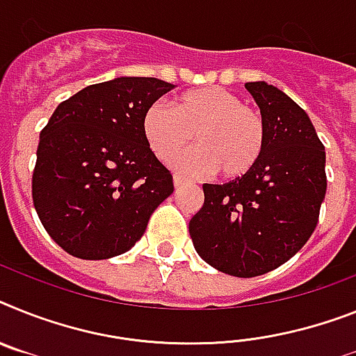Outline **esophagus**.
Wrapping results in <instances>:
<instances>
[{
	"instance_id": "1",
	"label": "esophagus",
	"mask_w": 356,
	"mask_h": 356,
	"mask_svg": "<svg viewBox=\"0 0 356 356\" xmlns=\"http://www.w3.org/2000/svg\"><path fill=\"white\" fill-rule=\"evenodd\" d=\"M188 179L184 177V175H181V173H173V184L175 186H181V184H186Z\"/></svg>"
}]
</instances>
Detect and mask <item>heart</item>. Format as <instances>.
<instances>
[{
	"label": "heart",
	"instance_id": "b5f03b06",
	"mask_svg": "<svg viewBox=\"0 0 356 356\" xmlns=\"http://www.w3.org/2000/svg\"><path fill=\"white\" fill-rule=\"evenodd\" d=\"M143 130L163 161L184 150L195 136L199 148L179 155L177 166L192 173L215 170V175L222 179L248 175L266 148L264 115L219 86L179 95L173 110L152 104L143 118Z\"/></svg>",
	"mask_w": 356,
	"mask_h": 356
}]
</instances>
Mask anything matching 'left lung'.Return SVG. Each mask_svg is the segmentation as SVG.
Listing matches in <instances>:
<instances>
[{
  "instance_id": "obj_1",
  "label": "left lung",
  "mask_w": 356,
  "mask_h": 356,
  "mask_svg": "<svg viewBox=\"0 0 356 356\" xmlns=\"http://www.w3.org/2000/svg\"><path fill=\"white\" fill-rule=\"evenodd\" d=\"M246 88L264 115V154L244 177L202 184L204 204L190 220L202 261L244 279L279 268L307 243L327 188L324 145L307 113L273 85Z\"/></svg>"
}]
</instances>
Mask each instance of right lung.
<instances>
[{"label":"right lung","mask_w":356,"mask_h":356,"mask_svg":"<svg viewBox=\"0 0 356 356\" xmlns=\"http://www.w3.org/2000/svg\"><path fill=\"white\" fill-rule=\"evenodd\" d=\"M172 83L118 77L59 104L41 130L32 201L47 234L70 255L101 261L128 252L173 192L143 118Z\"/></svg>","instance_id":"obj_1"}]
</instances>
